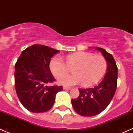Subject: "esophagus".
<instances>
[{
  "label": "esophagus",
  "instance_id": "obj_1",
  "mask_svg": "<svg viewBox=\"0 0 133 133\" xmlns=\"http://www.w3.org/2000/svg\"><path fill=\"white\" fill-rule=\"evenodd\" d=\"M63 89H64V90H69V89H71V88H68V87H64V88H63Z\"/></svg>",
  "mask_w": 133,
  "mask_h": 133
}]
</instances>
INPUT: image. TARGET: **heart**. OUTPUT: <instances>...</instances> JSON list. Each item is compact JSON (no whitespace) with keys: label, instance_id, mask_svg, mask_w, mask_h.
<instances>
[{"label":"heart","instance_id":"b5f03b06","mask_svg":"<svg viewBox=\"0 0 133 133\" xmlns=\"http://www.w3.org/2000/svg\"><path fill=\"white\" fill-rule=\"evenodd\" d=\"M66 64L63 59L55 57L49 64L51 71L58 78L59 84L72 86L83 83L89 87L98 82L106 71L108 63L102 55L89 52H77L67 57ZM75 66L74 67V66ZM74 67L73 75H64L69 71V67Z\"/></svg>","mask_w":133,"mask_h":133}]
</instances>
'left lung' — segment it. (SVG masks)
<instances>
[{"label": "left lung", "instance_id": "1", "mask_svg": "<svg viewBox=\"0 0 133 133\" xmlns=\"http://www.w3.org/2000/svg\"><path fill=\"white\" fill-rule=\"evenodd\" d=\"M95 48L106 59L107 72L98 85L88 89H78V97L71 100L75 111L83 116H95L102 112L111 102L117 88L118 68L113 57L103 48Z\"/></svg>", "mask_w": 133, "mask_h": 133}]
</instances>
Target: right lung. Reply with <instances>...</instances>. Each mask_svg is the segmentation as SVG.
I'll list each match as a JSON object with an SVG mask.
<instances>
[{
	"label": "right lung",
	"instance_id": "add662e5",
	"mask_svg": "<svg viewBox=\"0 0 133 133\" xmlns=\"http://www.w3.org/2000/svg\"><path fill=\"white\" fill-rule=\"evenodd\" d=\"M59 51L34 44L22 52L15 65V87L21 104L29 111L44 112L53 107L62 86L49 85L55 81L50 69L51 58Z\"/></svg>",
	"mask_w": 133,
	"mask_h": 133
}]
</instances>
